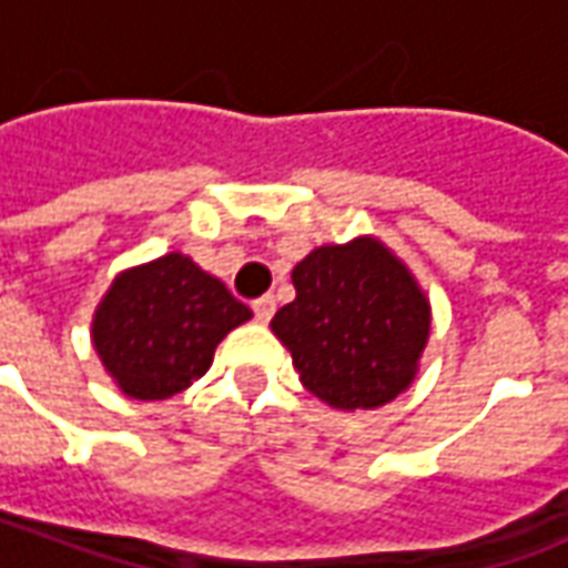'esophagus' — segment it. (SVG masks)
I'll return each mask as SVG.
<instances>
[{
	"mask_svg": "<svg viewBox=\"0 0 568 568\" xmlns=\"http://www.w3.org/2000/svg\"><path fill=\"white\" fill-rule=\"evenodd\" d=\"M252 313H255V320L258 322H271L273 313H276V301H273L271 295L255 297V301H252Z\"/></svg>",
	"mask_w": 568,
	"mask_h": 568,
	"instance_id": "1",
	"label": "esophagus"
}]
</instances>
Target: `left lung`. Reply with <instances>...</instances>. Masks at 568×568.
<instances>
[{"instance_id": "1", "label": "left lung", "mask_w": 568, "mask_h": 568, "mask_svg": "<svg viewBox=\"0 0 568 568\" xmlns=\"http://www.w3.org/2000/svg\"><path fill=\"white\" fill-rule=\"evenodd\" d=\"M295 301L271 328L325 405L371 410L405 393L428 341V301L389 248L358 236L320 246L292 271Z\"/></svg>"}]
</instances>
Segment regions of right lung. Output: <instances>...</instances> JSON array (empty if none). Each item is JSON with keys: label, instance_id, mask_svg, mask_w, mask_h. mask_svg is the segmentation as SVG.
<instances>
[{"label": "right lung", "instance_id": "obj_1", "mask_svg": "<svg viewBox=\"0 0 568 568\" xmlns=\"http://www.w3.org/2000/svg\"><path fill=\"white\" fill-rule=\"evenodd\" d=\"M248 316L224 283L170 252L112 283L93 320V346L130 398L161 402L203 377L224 334Z\"/></svg>", "mask_w": 568, "mask_h": 568}]
</instances>
